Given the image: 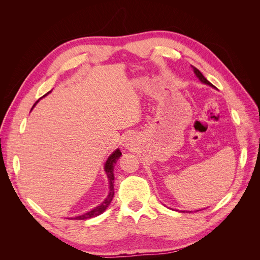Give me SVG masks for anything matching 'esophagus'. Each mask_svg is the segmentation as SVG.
<instances>
[{
	"instance_id": "esophagus-1",
	"label": "esophagus",
	"mask_w": 260,
	"mask_h": 260,
	"mask_svg": "<svg viewBox=\"0 0 260 260\" xmlns=\"http://www.w3.org/2000/svg\"><path fill=\"white\" fill-rule=\"evenodd\" d=\"M127 145H128V146H131V144H130V143H128V144H127Z\"/></svg>"
}]
</instances>
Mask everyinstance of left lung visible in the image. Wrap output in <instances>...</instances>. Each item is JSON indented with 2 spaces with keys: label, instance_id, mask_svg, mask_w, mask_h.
I'll use <instances>...</instances> for the list:
<instances>
[{
  "label": "left lung",
  "instance_id": "left-lung-1",
  "mask_svg": "<svg viewBox=\"0 0 260 260\" xmlns=\"http://www.w3.org/2000/svg\"><path fill=\"white\" fill-rule=\"evenodd\" d=\"M193 67V70H194V73H195V75L196 76H198V78H199V79L203 82V83H206V84H208V85H210V86H214V85H212L207 79H206V78L205 77H204L203 75H202V73L200 72V70L198 69V68H196V67H194V66H192Z\"/></svg>",
  "mask_w": 260,
  "mask_h": 260
}]
</instances>
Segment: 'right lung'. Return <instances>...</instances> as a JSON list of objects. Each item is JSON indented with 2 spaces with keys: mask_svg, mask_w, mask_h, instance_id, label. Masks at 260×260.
Returning <instances> with one entry per match:
<instances>
[{
  "mask_svg": "<svg viewBox=\"0 0 260 260\" xmlns=\"http://www.w3.org/2000/svg\"><path fill=\"white\" fill-rule=\"evenodd\" d=\"M50 92H48L46 94H44L43 96H45V95H48ZM42 96V98H43ZM41 98V99H42ZM38 103V102H36L35 103V105ZM34 105V106H35ZM32 106V107H34ZM120 155H121V152L119 151V149H116V151L108 157V159H107V161H106V164H105V171H106V174H107V178H108V180H109V194H108V196L107 198L105 199V201L101 204L100 206H98V207H95L94 209H92V210H90L89 212H85V214H83V215H81V216H78V217H75V218H69V219H76V220H84V219H90V218H93V217H96V216H99V215H101L102 212H104L105 211V209L109 206V204H111V202H112V200H113V198H114V179H115V177H114V167H115V164H116V161L119 159V157H120Z\"/></svg>",
  "mask_w": 260,
  "mask_h": 260,
  "instance_id": "obj_1",
  "label": "right lung"
}]
</instances>
